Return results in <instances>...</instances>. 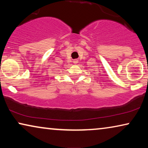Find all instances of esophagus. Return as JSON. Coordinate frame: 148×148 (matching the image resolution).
I'll list each match as a JSON object with an SVG mask.
<instances>
[{
    "label": "esophagus",
    "instance_id": "34e87169",
    "mask_svg": "<svg viewBox=\"0 0 148 148\" xmlns=\"http://www.w3.org/2000/svg\"><path fill=\"white\" fill-rule=\"evenodd\" d=\"M73 62L74 64H77L79 62V60L77 59H74L73 60Z\"/></svg>",
    "mask_w": 148,
    "mask_h": 148
}]
</instances>
